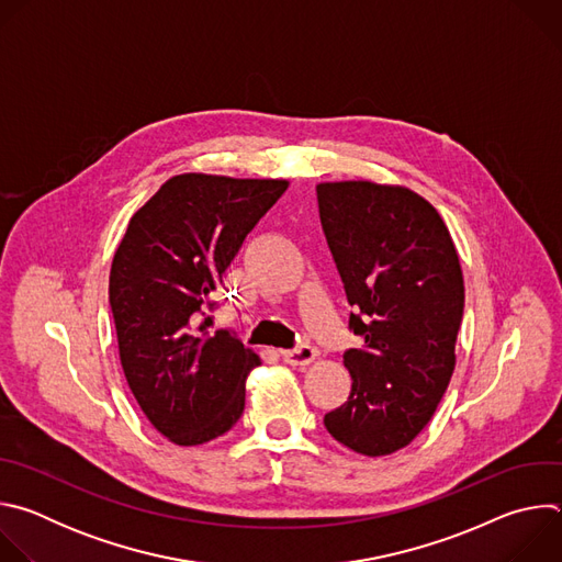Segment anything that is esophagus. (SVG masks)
Segmentation results:
<instances>
[{
    "label": "esophagus",
    "mask_w": 562,
    "mask_h": 562,
    "mask_svg": "<svg viewBox=\"0 0 562 562\" xmlns=\"http://www.w3.org/2000/svg\"><path fill=\"white\" fill-rule=\"evenodd\" d=\"M282 358L291 364V367H306L315 360V349L311 345H300L295 349L282 351Z\"/></svg>",
    "instance_id": "34e87169"
}]
</instances>
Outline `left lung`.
<instances>
[{"label":"left lung","instance_id":"obj_1","mask_svg":"<svg viewBox=\"0 0 562 562\" xmlns=\"http://www.w3.org/2000/svg\"><path fill=\"white\" fill-rule=\"evenodd\" d=\"M319 222L356 313L347 403L327 431L362 456L407 447L431 420L456 367L464 282L449 228L405 187L317 184Z\"/></svg>","mask_w":562,"mask_h":562}]
</instances>
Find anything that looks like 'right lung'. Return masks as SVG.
<instances>
[{"mask_svg":"<svg viewBox=\"0 0 562 562\" xmlns=\"http://www.w3.org/2000/svg\"><path fill=\"white\" fill-rule=\"evenodd\" d=\"M286 187L176 176L131 217L115 251L109 302L122 369L144 416L176 445H204L245 412V380L260 358L226 329L211 336L206 313L245 237Z\"/></svg>","mask_w":562,"mask_h":562,"instance_id":"right-lung-1","label":"right lung"}]
</instances>
